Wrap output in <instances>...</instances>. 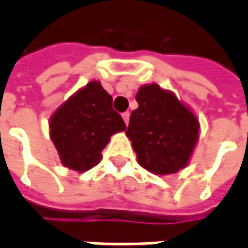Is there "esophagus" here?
<instances>
[{"label": "esophagus", "instance_id": "1", "mask_svg": "<svg viewBox=\"0 0 248 248\" xmlns=\"http://www.w3.org/2000/svg\"><path fill=\"white\" fill-rule=\"evenodd\" d=\"M122 118H124V124H129V119H130V113H129V111H126V113L122 114Z\"/></svg>", "mask_w": 248, "mask_h": 248}]
</instances>
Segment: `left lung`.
Instances as JSON below:
<instances>
[{
	"label": "left lung",
	"instance_id": "obj_1",
	"mask_svg": "<svg viewBox=\"0 0 248 248\" xmlns=\"http://www.w3.org/2000/svg\"><path fill=\"white\" fill-rule=\"evenodd\" d=\"M126 134L140 165L156 175L186 167L198 140L199 122L170 92L151 83L137 93Z\"/></svg>",
	"mask_w": 248,
	"mask_h": 248
}]
</instances>
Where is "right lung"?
I'll list each match as a JSON object with an SVG mask.
<instances>
[{
    "label": "right lung",
    "instance_id": "1",
    "mask_svg": "<svg viewBox=\"0 0 248 248\" xmlns=\"http://www.w3.org/2000/svg\"><path fill=\"white\" fill-rule=\"evenodd\" d=\"M124 130L113 98L97 81L69 98L50 119V138L62 165L81 172L97 166L110 137Z\"/></svg>",
    "mask_w": 248,
    "mask_h": 248
}]
</instances>
